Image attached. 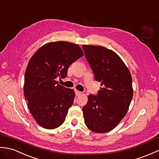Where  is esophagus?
<instances>
[{"label":"esophagus","instance_id":"1","mask_svg":"<svg viewBox=\"0 0 159 159\" xmlns=\"http://www.w3.org/2000/svg\"><path fill=\"white\" fill-rule=\"evenodd\" d=\"M75 93H76V96H78V95H79L80 94H81V92H80V91H79L75 90Z\"/></svg>","mask_w":159,"mask_h":159}]
</instances>
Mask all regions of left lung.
<instances>
[{"label": "left lung", "instance_id": "8db88e82", "mask_svg": "<svg viewBox=\"0 0 159 159\" xmlns=\"http://www.w3.org/2000/svg\"><path fill=\"white\" fill-rule=\"evenodd\" d=\"M95 79L101 82L97 95L83 106L84 123L95 133L112 130L123 119L133 98L132 78L120 57L104 47L83 45Z\"/></svg>", "mask_w": 159, "mask_h": 159}]
</instances>
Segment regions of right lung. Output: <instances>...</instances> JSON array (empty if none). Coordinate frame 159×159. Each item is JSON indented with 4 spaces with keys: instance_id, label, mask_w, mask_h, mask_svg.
Returning a JSON list of instances; mask_svg holds the SVG:
<instances>
[{
    "instance_id": "add662e5",
    "label": "right lung",
    "mask_w": 159,
    "mask_h": 159,
    "mask_svg": "<svg viewBox=\"0 0 159 159\" xmlns=\"http://www.w3.org/2000/svg\"><path fill=\"white\" fill-rule=\"evenodd\" d=\"M83 55L76 44L51 42L40 47L29 61L24 76V96L40 126L53 129L64 122L75 93L55 79L66 78L69 66Z\"/></svg>"
}]
</instances>
